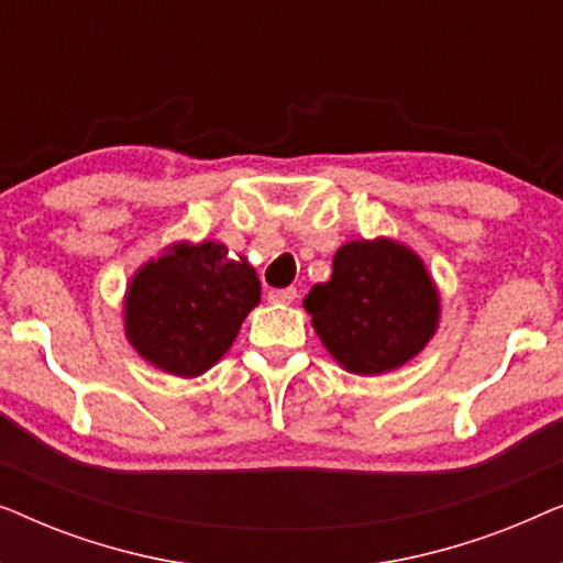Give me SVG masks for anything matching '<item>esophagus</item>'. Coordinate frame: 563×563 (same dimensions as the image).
<instances>
[{"mask_svg":"<svg viewBox=\"0 0 563 563\" xmlns=\"http://www.w3.org/2000/svg\"><path fill=\"white\" fill-rule=\"evenodd\" d=\"M266 299L272 305H291L297 299V289L295 287H287V289H272L266 295Z\"/></svg>","mask_w":563,"mask_h":563,"instance_id":"1","label":"esophagus"}]
</instances>
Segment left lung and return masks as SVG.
<instances>
[{
  "label": "left lung",
  "instance_id": "1",
  "mask_svg": "<svg viewBox=\"0 0 563 563\" xmlns=\"http://www.w3.org/2000/svg\"><path fill=\"white\" fill-rule=\"evenodd\" d=\"M302 305L325 351L358 376L402 368L441 325V291L426 261L387 235L341 245L333 276Z\"/></svg>",
  "mask_w": 563,
  "mask_h": 563
}]
</instances>
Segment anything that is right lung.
Here are the masks:
<instances>
[{"label":"right lung","instance_id":"add662e5","mask_svg":"<svg viewBox=\"0 0 563 563\" xmlns=\"http://www.w3.org/2000/svg\"><path fill=\"white\" fill-rule=\"evenodd\" d=\"M261 302L256 268L218 241H176L130 276L122 328L137 356L195 379L218 364Z\"/></svg>","mask_w":563,"mask_h":563}]
</instances>
